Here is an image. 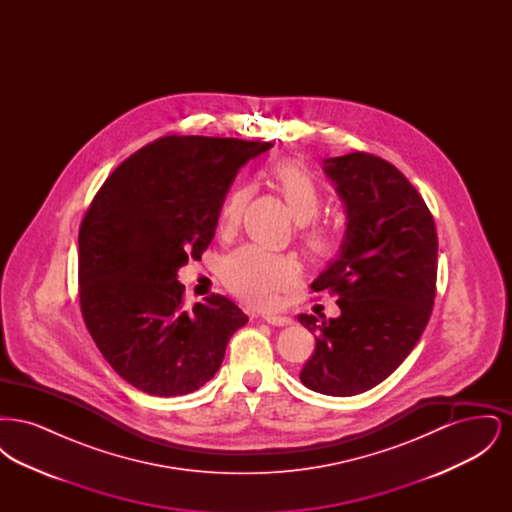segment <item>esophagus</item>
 Listing matches in <instances>:
<instances>
[{"instance_id": "34e87169", "label": "esophagus", "mask_w": 512, "mask_h": 512, "mask_svg": "<svg viewBox=\"0 0 512 512\" xmlns=\"http://www.w3.org/2000/svg\"><path fill=\"white\" fill-rule=\"evenodd\" d=\"M263 320L268 322L270 326H288V324H292V318L280 317V315H267V317H263Z\"/></svg>"}]
</instances>
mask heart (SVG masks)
Instances as JSON below:
<instances>
[{
  "mask_svg": "<svg viewBox=\"0 0 512 512\" xmlns=\"http://www.w3.org/2000/svg\"><path fill=\"white\" fill-rule=\"evenodd\" d=\"M270 180L282 195L290 215L299 224V242L313 259H328L341 247V234L330 222L317 220L324 205V192L315 174L295 161H282L270 171ZM249 188L236 186L224 199L219 213V232L232 234L244 215ZM297 270L292 259L280 253H270L257 245H244L232 251L222 267L224 286L245 303L255 307H272L278 293L288 290L295 282Z\"/></svg>",
  "mask_w": 512,
  "mask_h": 512,
  "instance_id": "1",
  "label": "heart"
}]
</instances>
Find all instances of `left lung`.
<instances>
[{
  "label": "left lung",
  "mask_w": 512,
  "mask_h": 512,
  "mask_svg": "<svg viewBox=\"0 0 512 512\" xmlns=\"http://www.w3.org/2000/svg\"><path fill=\"white\" fill-rule=\"evenodd\" d=\"M347 207L340 257L311 284L338 297L341 315L297 320L315 334L299 378L309 390L349 397L384 382L420 340L438 280L436 222L413 184L365 151L324 161Z\"/></svg>",
  "instance_id": "obj_1"
}]
</instances>
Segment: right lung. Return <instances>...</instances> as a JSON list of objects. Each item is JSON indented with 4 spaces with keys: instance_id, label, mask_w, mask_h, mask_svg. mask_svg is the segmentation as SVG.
<instances>
[{
    "instance_id": "add662e5",
    "label": "right lung",
    "mask_w": 512,
    "mask_h": 512,
    "mask_svg": "<svg viewBox=\"0 0 512 512\" xmlns=\"http://www.w3.org/2000/svg\"><path fill=\"white\" fill-rule=\"evenodd\" d=\"M272 142L163 136L103 182L78 230V297L105 361L136 390L205 386L247 317L211 293L184 307L176 270L201 259L240 167Z\"/></svg>"
}]
</instances>
